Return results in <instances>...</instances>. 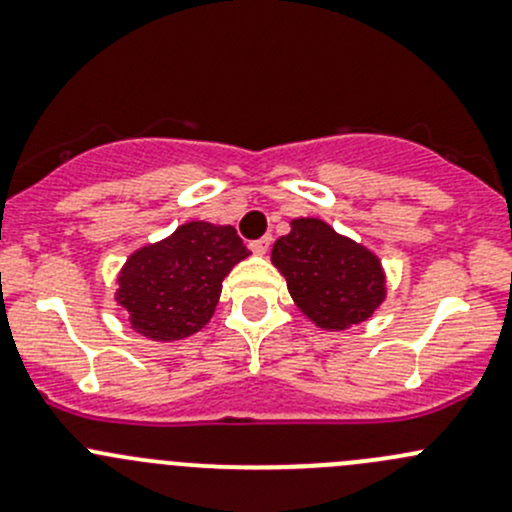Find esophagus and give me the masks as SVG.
I'll return each mask as SVG.
<instances>
[{"instance_id":"34e87169","label":"esophagus","mask_w":512,"mask_h":512,"mask_svg":"<svg viewBox=\"0 0 512 512\" xmlns=\"http://www.w3.org/2000/svg\"><path fill=\"white\" fill-rule=\"evenodd\" d=\"M270 245H272V237L270 235H265V237H260V240H255L252 242V252H255V255H267V250H270Z\"/></svg>"}]
</instances>
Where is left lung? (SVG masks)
I'll use <instances>...</instances> for the list:
<instances>
[{
    "label": "left lung",
    "instance_id": "1",
    "mask_svg": "<svg viewBox=\"0 0 512 512\" xmlns=\"http://www.w3.org/2000/svg\"><path fill=\"white\" fill-rule=\"evenodd\" d=\"M299 312L324 332L366 322L386 299L379 255L319 218H294L272 247Z\"/></svg>",
    "mask_w": 512,
    "mask_h": 512
}]
</instances>
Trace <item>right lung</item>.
Instances as JSON below:
<instances>
[{"mask_svg": "<svg viewBox=\"0 0 512 512\" xmlns=\"http://www.w3.org/2000/svg\"><path fill=\"white\" fill-rule=\"evenodd\" d=\"M245 257L250 250L235 227L190 220L128 255L116 277V302L133 332L153 342H178L213 319L223 280Z\"/></svg>", "mask_w": 512, "mask_h": 512, "instance_id": "1", "label": "right lung"}]
</instances>
